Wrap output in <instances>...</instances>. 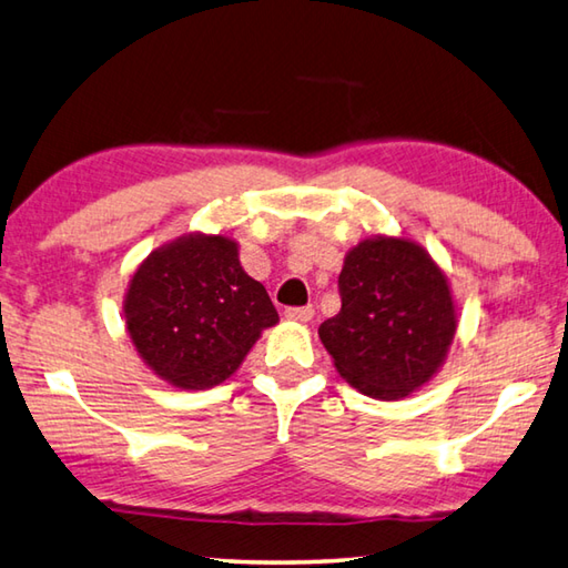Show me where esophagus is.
Masks as SVG:
<instances>
[{"label":"esophagus","instance_id":"obj_1","mask_svg":"<svg viewBox=\"0 0 568 568\" xmlns=\"http://www.w3.org/2000/svg\"><path fill=\"white\" fill-rule=\"evenodd\" d=\"M285 315L291 320H297V323H311L315 317V307L313 305H305V307H287Z\"/></svg>","mask_w":568,"mask_h":568}]
</instances>
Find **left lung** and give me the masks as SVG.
<instances>
[{"label": "left lung", "mask_w": 568, "mask_h": 568, "mask_svg": "<svg viewBox=\"0 0 568 568\" xmlns=\"http://www.w3.org/2000/svg\"><path fill=\"white\" fill-rule=\"evenodd\" d=\"M337 285L343 307L317 335L345 383L389 402L437 375L457 311L447 275L422 245L387 235L357 243Z\"/></svg>", "instance_id": "left-lung-1"}]
</instances>
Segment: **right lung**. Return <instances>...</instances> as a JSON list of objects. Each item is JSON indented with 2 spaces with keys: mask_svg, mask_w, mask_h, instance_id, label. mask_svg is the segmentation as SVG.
<instances>
[{
  "mask_svg": "<svg viewBox=\"0 0 568 568\" xmlns=\"http://www.w3.org/2000/svg\"><path fill=\"white\" fill-rule=\"evenodd\" d=\"M123 320L153 373L181 389L229 379L277 311L243 271L239 243L191 233L161 245L133 273Z\"/></svg>",
  "mask_w": 568,
  "mask_h": 568,
  "instance_id": "obj_1",
  "label": "right lung"
}]
</instances>
